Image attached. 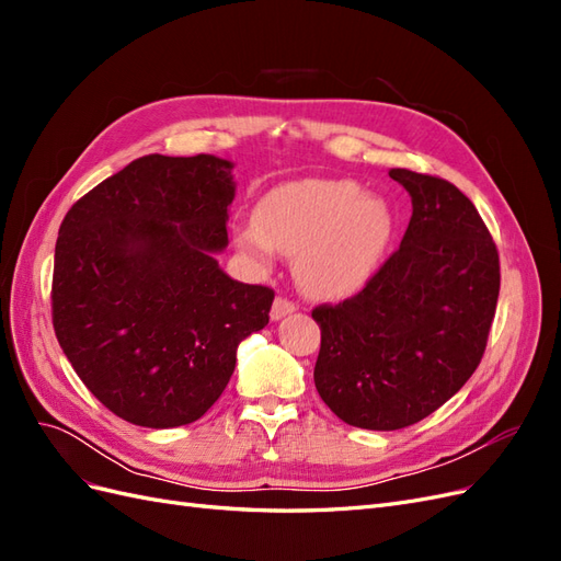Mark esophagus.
Returning a JSON list of instances; mask_svg holds the SVG:
<instances>
[{"instance_id":"1","label":"esophagus","mask_w":561,"mask_h":561,"mask_svg":"<svg viewBox=\"0 0 561 561\" xmlns=\"http://www.w3.org/2000/svg\"><path fill=\"white\" fill-rule=\"evenodd\" d=\"M293 311H295V304H293L290 299L276 297L274 307H271V320H280V318H285V316H290Z\"/></svg>"}]
</instances>
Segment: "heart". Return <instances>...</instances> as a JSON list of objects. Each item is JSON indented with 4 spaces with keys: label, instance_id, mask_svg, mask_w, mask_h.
Wrapping results in <instances>:
<instances>
[{
    "label": "heart",
    "instance_id": "b5f03b06",
    "mask_svg": "<svg viewBox=\"0 0 561 561\" xmlns=\"http://www.w3.org/2000/svg\"><path fill=\"white\" fill-rule=\"evenodd\" d=\"M393 233V213L353 180L311 178L271 190L257 215L236 222V243L268 266L297 254V278L316 297H346L375 274Z\"/></svg>",
    "mask_w": 561,
    "mask_h": 561
}]
</instances>
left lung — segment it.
<instances>
[{"instance_id":"left-lung-1","label":"left lung","mask_w":561,"mask_h":561,"mask_svg":"<svg viewBox=\"0 0 561 561\" xmlns=\"http://www.w3.org/2000/svg\"><path fill=\"white\" fill-rule=\"evenodd\" d=\"M412 196L400 248L363 290L313 309L318 393L348 426L398 431L443 407L478 369L501 266L472 201L443 178L393 168Z\"/></svg>"}]
</instances>
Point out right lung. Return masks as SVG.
I'll return each instance as SVG.
<instances>
[{
    "instance_id": "right-lung-1",
    "label": "right lung",
    "mask_w": 561,
    "mask_h": 561,
    "mask_svg": "<svg viewBox=\"0 0 561 561\" xmlns=\"http://www.w3.org/2000/svg\"><path fill=\"white\" fill-rule=\"evenodd\" d=\"M233 163L135 159L67 210L54 264V330L79 379L145 428L186 426L222 396L236 348L268 322L274 290L229 278Z\"/></svg>"
}]
</instances>
